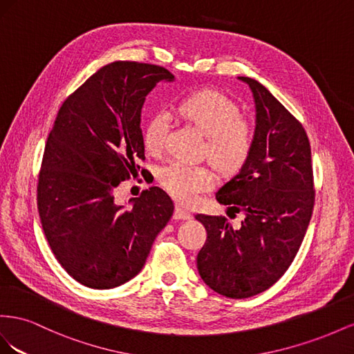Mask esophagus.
<instances>
[{
    "instance_id": "1",
    "label": "esophagus",
    "mask_w": 354,
    "mask_h": 354,
    "mask_svg": "<svg viewBox=\"0 0 354 354\" xmlns=\"http://www.w3.org/2000/svg\"><path fill=\"white\" fill-rule=\"evenodd\" d=\"M174 216H175V219H180V221H188V219L193 218V215H191L187 209L180 207V206H176Z\"/></svg>"
}]
</instances>
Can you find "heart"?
Listing matches in <instances>:
<instances>
[{
    "mask_svg": "<svg viewBox=\"0 0 354 354\" xmlns=\"http://www.w3.org/2000/svg\"><path fill=\"white\" fill-rule=\"evenodd\" d=\"M176 113L206 135L205 154L221 171L233 174L245 165L254 145V129L239 114V106L233 100L205 90L180 100ZM169 129L170 115L167 113H157L148 121L144 144L149 154L163 153ZM158 179L171 197L185 205L194 203L200 194L215 185V175L207 166H193L179 161L161 169Z\"/></svg>",
    "mask_w": 354,
    "mask_h": 354,
    "instance_id": "1",
    "label": "heart"
}]
</instances>
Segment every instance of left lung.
I'll return each instance as SVG.
<instances>
[{
    "instance_id": "8db88e82",
    "label": "left lung",
    "mask_w": 354,
    "mask_h": 354,
    "mask_svg": "<svg viewBox=\"0 0 354 354\" xmlns=\"http://www.w3.org/2000/svg\"><path fill=\"white\" fill-rule=\"evenodd\" d=\"M255 102L254 145L237 174L216 191L227 215L241 214L239 228L225 216L196 215L207 239L197 255L205 283L219 295L241 299L261 294L285 274L308 228L315 188L304 127L249 77Z\"/></svg>"
}]
</instances>
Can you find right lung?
<instances>
[{"mask_svg": "<svg viewBox=\"0 0 354 354\" xmlns=\"http://www.w3.org/2000/svg\"><path fill=\"white\" fill-rule=\"evenodd\" d=\"M161 82L175 77L157 65H105L65 100L48 135L38 178L39 219L59 264L87 288L113 289L138 276L174 215V201L158 187L129 206L114 197L145 160L140 114Z\"/></svg>", "mask_w": 354, "mask_h": 354, "instance_id": "add662e5", "label": "right lung"}]
</instances>
